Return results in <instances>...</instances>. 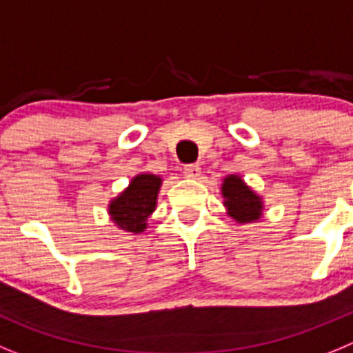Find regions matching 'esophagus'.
I'll list each match as a JSON object with an SVG mask.
<instances>
[{
    "instance_id": "esophagus-1",
    "label": "esophagus",
    "mask_w": 353,
    "mask_h": 353,
    "mask_svg": "<svg viewBox=\"0 0 353 353\" xmlns=\"http://www.w3.org/2000/svg\"><path fill=\"white\" fill-rule=\"evenodd\" d=\"M200 172H202V170H200L199 165H186L183 169V174L186 177H190V179H196V177L200 176Z\"/></svg>"
}]
</instances>
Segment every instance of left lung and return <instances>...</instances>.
I'll return each instance as SVG.
<instances>
[{
  "label": "left lung",
  "mask_w": 353,
  "mask_h": 353,
  "mask_svg": "<svg viewBox=\"0 0 353 353\" xmlns=\"http://www.w3.org/2000/svg\"><path fill=\"white\" fill-rule=\"evenodd\" d=\"M221 196L227 214L236 223H255L263 218L262 195H259L239 174H228L225 177L221 183Z\"/></svg>",
  "instance_id": "1"
}]
</instances>
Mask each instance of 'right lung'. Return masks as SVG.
Wrapping results in <instances>:
<instances>
[{
    "mask_svg": "<svg viewBox=\"0 0 353 353\" xmlns=\"http://www.w3.org/2000/svg\"><path fill=\"white\" fill-rule=\"evenodd\" d=\"M161 183L163 179L157 174H137L123 192L110 199L107 212L112 223L119 230L142 234L148 228L149 216L157 209Z\"/></svg>",
    "mask_w": 353,
    "mask_h": 353,
    "instance_id": "obj_1",
    "label": "right lung"
}]
</instances>
